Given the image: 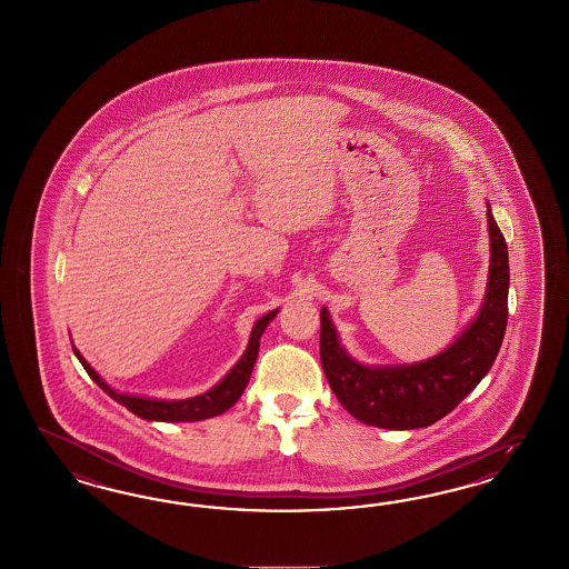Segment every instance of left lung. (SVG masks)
<instances>
[{"mask_svg":"<svg viewBox=\"0 0 569 569\" xmlns=\"http://www.w3.org/2000/svg\"><path fill=\"white\" fill-rule=\"evenodd\" d=\"M490 267L482 307L450 345L426 361L365 365L346 350L329 310L321 309V362L348 413L383 430L428 428L486 378L507 329L509 252L486 202Z\"/></svg>","mask_w":569,"mask_h":569,"instance_id":"8db88e82","label":"left lung"}]
</instances>
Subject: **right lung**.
Returning <instances> with one entry per match:
<instances>
[{
  "label": "right lung",
  "instance_id": "obj_1",
  "mask_svg": "<svg viewBox=\"0 0 569 569\" xmlns=\"http://www.w3.org/2000/svg\"><path fill=\"white\" fill-rule=\"evenodd\" d=\"M279 309L267 312L264 317H260L254 323V328L250 331V340L241 355L240 361L236 362L227 376H224L217 386H212L204 395L198 397L183 398V400H162V398L139 397V395H127L119 392L112 386H108L98 371L83 359V355L72 346L74 357L86 367L89 378L93 379L103 392L112 400H117L122 407H127L133 415H138L146 421H164V423H179V421H202L208 417H217V415L229 411L238 400L241 392L246 390L254 362L259 357L260 336L264 333L267 326L277 317Z\"/></svg>",
  "mask_w": 569,
  "mask_h": 569
}]
</instances>
